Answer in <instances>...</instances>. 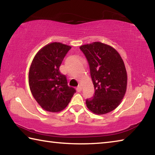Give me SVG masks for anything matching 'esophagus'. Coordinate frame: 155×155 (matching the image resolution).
<instances>
[{"label":"esophagus","mask_w":155,"mask_h":155,"mask_svg":"<svg viewBox=\"0 0 155 155\" xmlns=\"http://www.w3.org/2000/svg\"><path fill=\"white\" fill-rule=\"evenodd\" d=\"M76 90H77V92H81V91H82V87H81V86H78V87H77V89H76Z\"/></svg>","instance_id":"esophagus-1"}]
</instances>
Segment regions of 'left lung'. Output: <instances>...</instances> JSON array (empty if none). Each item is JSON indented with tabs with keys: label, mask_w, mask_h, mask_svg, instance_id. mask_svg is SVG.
Returning a JSON list of instances; mask_svg holds the SVG:
<instances>
[{
	"label": "left lung",
	"mask_w": 155,
	"mask_h": 155,
	"mask_svg": "<svg viewBox=\"0 0 155 155\" xmlns=\"http://www.w3.org/2000/svg\"><path fill=\"white\" fill-rule=\"evenodd\" d=\"M90 65L94 95L86 99V105L98 115L114 110L127 90V74L124 61L117 51L98 41L80 47Z\"/></svg>",
	"instance_id": "1"
}]
</instances>
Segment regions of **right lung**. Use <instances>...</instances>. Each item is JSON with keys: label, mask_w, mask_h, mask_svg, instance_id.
Segmentation results:
<instances>
[{"label": "right lung", "mask_w": 155, "mask_h": 155, "mask_svg": "<svg viewBox=\"0 0 155 155\" xmlns=\"http://www.w3.org/2000/svg\"><path fill=\"white\" fill-rule=\"evenodd\" d=\"M71 46L53 42L43 47L34 57L28 73L32 95L47 111L59 112L68 106L76 90L68 85L59 72L63 59Z\"/></svg>", "instance_id": "obj_1"}]
</instances>
